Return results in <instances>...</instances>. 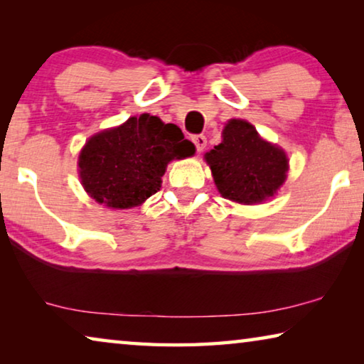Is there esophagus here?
<instances>
[{
  "label": "esophagus",
  "instance_id": "1",
  "mask_svg": "<svg viewBox=\"0 0 364 364\" xmlns=\"http://www.w3.org/2000/svg\"><path fill=\"white\" fill-rule=\"evenodd\" d=\"M193 143L196 144L197 152H202L207 146V138L204 136V134H196V136H193Z\"/></svg>",
  "mask_w": 364,
  "mask_h": 364
}]
</instances>
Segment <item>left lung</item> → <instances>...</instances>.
<instances>
[{
    "instance_id": "obj_1",
    "label": "left lung",
    "mask_w": 364,
    "mask_h": 364,
    "mask_svg": "<svg viewBox=\"0 0 364 364\" xmlns=\"http://www.w3.org/2000/svg\"><path fill=\"white\" fill-rule=\"evenodd\" d=\"M213 181L225 199L237 204H260L286 181L289 159L276 144L264 141L249 122L226 123L223 141L205 154Z\"/></svg>"
}]
</instances>
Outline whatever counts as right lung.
Returning a JSON list of instances; mask_svg holds the SVG:
<instances>
[{"label": "right lung", "instance_id": "obj_1", "mask_svg": "<svg viewBox=\"0 0 364 364\" xmlns=\"http://www.w3.org/2000/svg\"><path fill=\"white\" fill-rule=\"evenodd\" d=\"M194 152L173 123L149 114L130 117L86 141L78 157L80 180L100 204L132 208L157 193L168 162Z\"/></svg>", "mask_w": 364, "mask_h": 364}]
</instances>
